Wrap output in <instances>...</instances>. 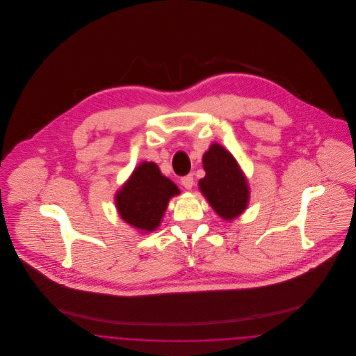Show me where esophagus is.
Returning <instances> with one entry per match:
<instances>
[{"label":"esophagus","mask_w":356,"mask_h":356,"mask_svg":"<svg viewBox=\"0 0 356 356\" xmlns=\"http://www.w3.org/2000/svg\"><path fill=\"white\" fill-rule=\"evenodd\" d=\"M181 184L183 186L186 188V189H191L193 184H195V181H193V175H186L184 177H181Z\"/></svg>","instance_id":"esophagus-1"}]
</instances>
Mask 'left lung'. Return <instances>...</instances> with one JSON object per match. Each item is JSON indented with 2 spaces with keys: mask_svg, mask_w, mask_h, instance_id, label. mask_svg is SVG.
I'll return each mask as SVG.
<instances>
[{
  "mask_svg": "<svg viewBox=\"0 0 356 356\" xmlns=\"http://www.w3.org/2000/svg\"><path fill=\"white\" fill-rule=\"evenodd\" d=\"M205 176L199 188L213 211L224 220L241 215L248 205L250 188L235 157L220 144H212L204 153Z\"/></svg>",
  "mask_w": 356,
  "mask_h": 356,
  "instance_id": "8db88e82",
  "label": "left lung"
}]
</instances>
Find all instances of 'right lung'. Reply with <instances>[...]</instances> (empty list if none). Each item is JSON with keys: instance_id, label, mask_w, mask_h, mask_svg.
Segmentation results:
<instances>
[{"instance_id": "1", "label": "right lung", "mask_w": 356, "mask_h": 356, "mask_svg": "<svg viewBox=\"0 0 356 356\" xmlns=\"http://www.w3.org/2000/svg\"><path fill=\"white\" fill-rule=\"evenodd\" d=\"M180 189L163 176L154 163H141L116 193L121 219L140 231H154L164 216L170 197Z\"/></svg>"}]
</instances>
